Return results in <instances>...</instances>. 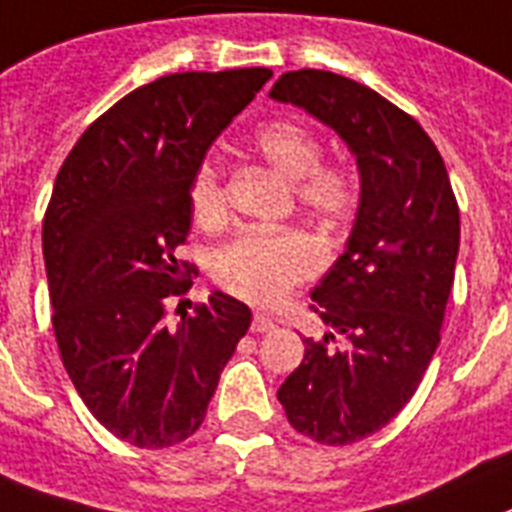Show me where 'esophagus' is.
Segmentation results:
<instances>
[{"label": "esophagus", "mask_w": 512, "mask_h": 512, "mask_svg": "<svg viewBox=\"0 0 512 512\" xmlns=\"http://www.w3.org/2000/svg\"><path fill=\"white\" fill-rule=\"evenodd\" d=\"M274 327H277V324H274L272 316H266V314L253 316V322H251L253 332H269V329H274Z\"/></svg>", "instance_id": "34e87169"}]
</instances>
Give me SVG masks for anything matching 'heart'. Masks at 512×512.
<instances>
[{"instance_id": "obj_1", "label": "heart", "mask_w": 512, "mask_h": 512, "mask_svg": "<svg viewBox=\"0 0 512 512\" xmlns=\"http://www.w3.org/2000/svg\"><path fill=\"white\" fill-rule=\"evenodd\" d=\"M253 146L266 164L295 180V196L316 217H345L356 201L353 177L340 167H322V146L295 122H269L256 130ZM193 214L204 227H217L227 214L222 175L214 162L198 167L190 188ZM322 264L316 243L301 230H248L219 248L211 274L227 293L256 306L277 303L290 287L311 277Z\"/></svg>"}]
</instances>
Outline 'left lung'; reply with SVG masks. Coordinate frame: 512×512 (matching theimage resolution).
I'll use <instances>...</instances> for the list:
<instances>
[{"label":"left lung","instance_id":"left-lung-1","mask_svg":"<svg viewBox=\"0 0 512 512\" xmlns=\"http://www.w3.org/2000/svg\"><path fill=\"white\" fill-rule=\"evenodd\" d=\"M269 99L335 130L356 159L361 190L348 243L311 290L329 329L303 340L301 366L277 390L295 432L350 445L403 411L437 353L458 261V204L432 138L377 91L295 70ZM335 334L342 349L331 345Z\"/></svg>","mask_w":512,"mask_h":512}]
</instances>
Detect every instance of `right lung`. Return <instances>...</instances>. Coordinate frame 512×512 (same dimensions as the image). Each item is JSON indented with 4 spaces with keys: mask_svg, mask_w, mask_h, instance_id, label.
<instances>
[{
    "mask_svg": "<svg viewBox=\"0 0 512 512\" xmlns=\"http://www.w3.org/2000/svg\"><path fill=\"white\" fill-rule=\"evenodd\" d=\"M272 78L266 67L175 73L135 88L80 135L44 217L59 353L104 429L159 450L188 439L251 327L227 293L167 322L188 290L177 261L209 146Z\"/></svg>",
    "mask_w": 512,
    "mask_h": 512,
    "instance_id": "obj_1",
    "label": "right lung"
}]
</instances>
